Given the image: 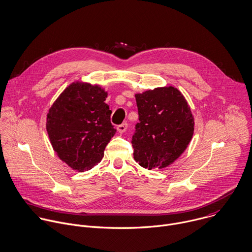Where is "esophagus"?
Masks as SVG:
<instances>
[{
  "instance_id": "esophagus-1",
  "label": "esophagus",
  "mask_w": 252,
  "mask_h": 252,
  "mask_svg": "<svg viewBox=\"0 0 252 252\" xmlns=\"http://www.w3.org/2000/svg\"><path fill=\"white\" fill-rule=\"evenodd\" d=\"M127 128H128V124H127V123H123V124L117 126V131H118L120 134H122V133H124V132L127 130Z\"/></svg>"
}]
</instances>
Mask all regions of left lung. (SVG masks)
Returning <instances> with one entry per match:
<instances>
[{
	"label": "left lung",
	"instance_id": "1",
	"mask_svg": "<svg viewBox=\"0 0 252 252\" xmlns=\"http://www.w3.org/2000/svg\"><path fill=\"white\" fill-rule=\"evenodd\" d=\"M140 122L132 137L134 159L145 168H164L187 149L194 116L176 88L160 87L135 94Z\"/></svg>",
	"mask_w": 252,
	"mask_h": 252
}]
</instances>
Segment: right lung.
Here are the masks:
<instances>
[{"instance_id":"1","label":"right lung","mask_w":252,"mask_h":252,"mask_svg":"<svg viewBox=\"0 0 252 252\" xmlns=\"http://www.w3.org/2000/svg\"><path fill=\"white\" fill-rule=\"evenodd\" d=\"M107 95L100 85L76 81L49 108L46 130L52 148L76 171L90 170L99 163L116 132L105 103Z\"/></svg>"}]
</instances>
